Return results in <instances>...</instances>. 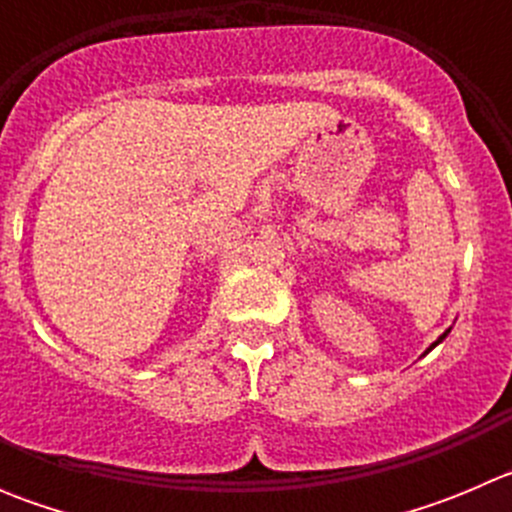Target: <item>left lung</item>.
<instances>
[{
    "label": "left lung",
    "instance_id": "left-lung-1",
    "mask_svg": "<svg viewBox=\"0 0 512 512\" xmlns=\"http://www.w3.org/2000/svg\"><path fill=\"white\" fill-rule=\"evenodd\" d=\"M448 332H451V329H446V332H443V334H441V337H438V339H436V342H433V344H431V347H428V349H426V354H428V352H431V349H433V347H438V344H441V342H443V339H446V337H448Z\"/></svg>",
    "mask_w": 512,
    "mask_h": 512
}]
</instances>
